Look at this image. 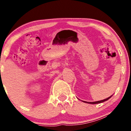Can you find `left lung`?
<instances>
[{
	"instance_id": "1",
	"label": "left lung",
	"mask_w": 131,
	"mask_h": 131,
	"mask_svg": "<svg viewBox=\"0 0 131 131\" xmlns=\"http://www.w3.org/2000/svg\"><path fill=\"white\" fill-rule=\"evenodd\" d=\"M112 96H111L110 97H108V98H106V99H105V100H101V101H96V102H87V101H83V102H84V103H89V104H98V103H101L104 102V101H107V100H109V99Z\"/></svg>"
}]
</instances>
